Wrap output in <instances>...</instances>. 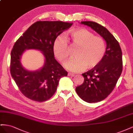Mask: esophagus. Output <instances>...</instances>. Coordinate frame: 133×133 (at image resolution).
Listing matches in <instances>:
<instances>
[{"instance_id": "34e87169", "label": "esophagus", "mask_w": 133, "mask_h": 133, "mask_svg": "<svg viewBox=\"0 0 133 133\" xmlns=\"http://www.w3.org/2000/svg\"><path fill=\"white\" fill-rule=\"evenodd\" d=\"M68 75L69 76H74V74H71V73H68Z\"/></svg>"}]
</instances>
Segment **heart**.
Returning a JSON list of instances; mask_svg holds the SVG:
<instances>
[{"instance_id": "1", "label": "heart", "mask_w": 133, "mask_h": 133, "mask_svg": "<svg viewBox=\"0 0 133 133\" xmlns=\"http://www.w3.org/2000/svg\"><path fill=\"white\" fill-rule=\"evenodd\" d=\"M66 39L63 36L56 38L53 50L55 57L64 63L69 55V42L73 47H78L75 58L64 64L66 69L74 73L83 71L97 66L101 62L105 53L106 46L104 40L86 29H80L70 31L66 35Z\"/></svg>"}]
</instances>
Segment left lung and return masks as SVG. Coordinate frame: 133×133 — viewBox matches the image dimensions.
I'll return each instance as SVG.
<instances>
[{"instance_id": "left-lung-1", "label": "left lung", "mask_w": 133, "mask_h": 133, "mask_svg": "<svg viewBox=\"0 0 133 133\" xmlns=\"http://www.w3.org/2000/svg\"><path fill=\"white\" fill-rule=\"evenodd\" d=\"M98 33L107 43L104 57L98 65L82 75L84 83L76 87L79 97L86 102L105 99L114 89L123 70L122 51L118 42L105 27L94 22H81Z\"/></svg>"}]
</instances>
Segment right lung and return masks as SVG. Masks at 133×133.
Masks as SVG:
<instances>
[{
  "mask_svg": "<svg viewBox=\"0 0 133 133\" xmlns=\"http://www.w3.org/2000/svg\"><path fill=\"white\" fill-rule=\"evenodd\" d=\"M73 23L61 21H38L32 24L14 44L11 51L10 74L22 93L35 102L49 100L57 89L60 79L68 72L55 60L53 50L56 38ZM26 49L41 51L45 63L39 70L24 69L20 62Z\"/></svg>",
  "mask_w": 133,
  "mask_h": 133,
  "instance_id": "1",
  "label": "right lung"
}]
</instances>
